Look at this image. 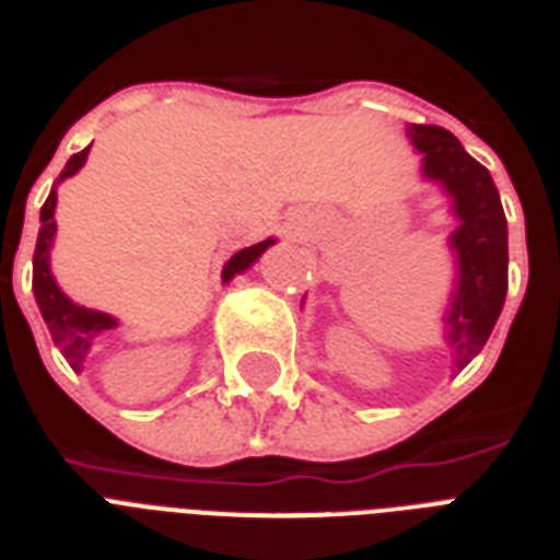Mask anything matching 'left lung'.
Here are the masks:
<instances>
[{
	"instance_id": "8db88e82",
	"label": "left lung",
	"mask_w": 560,
	"mask_h": 560,
	"mask_svg": "<svg viewBox=\"0 0 560 560\" xmlns=\"http://www.w3.org/2000/svg\"><path fill=\"white\" fill-rule=\"evenodd\" d=\"M407 136L421 160V174L451 197L459 226L451 235L459 279L444 316V342L456 372L477 358L494 331L509 290V229L503 202L486 165L459 139L435 125H409Z\"/></svg>"
}]
</instances>
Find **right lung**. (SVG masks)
<instances>
[{
    "label": "right lung",
    "instance_id": "1",
    "mask_svg": "<svg viewBox=\"0 0 560 560\" xmlns=\"http://www.w3.org/2000/svg\"><path fill=\"white\" fill-rule=\"evenodd\" d=\"M86 153H90V148H83L81 153H74L72 160L66 162V168L60 171L57 183H63L66 177L78 174V171L83 168V162H86ZM57 183L51 186L48 200L43 202V209H39V235H37V249H34V281H31V288H34V299H37L39 314H43V319H46L51 340H55L57 349L63 351V358L69 360V366H72L74 372H81L83 363H86V354H90L92 349V342L98 340V334L113 331L118 323L109 314H101V311H92V307L74 305L72 299L57 288L55 276H51L48 255H51V241H55V232H57V223H55ZM270 244H272V237H267V241H261V244L246 246V249L232 255V258L223 264V281H229L232 276H237V272H244L246 267H253Z\"/></svg>",
    "mask_w": 560,
    "mask_h": 560
}]
</instances>
